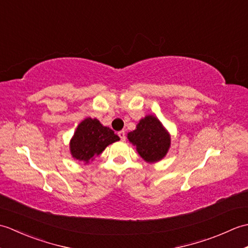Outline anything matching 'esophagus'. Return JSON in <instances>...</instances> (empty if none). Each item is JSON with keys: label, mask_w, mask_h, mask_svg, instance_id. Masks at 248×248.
Segmentation results:
<instances>
[{"label": "esophagus", "mask_w": 248, "mask_h": 248, "mask_svg": "<svg viewBox=\"0 0 248 248\" xmlns=\"http://www.w3.org/2000/svg\"><path fill=\"white\" fill-rule=\"evenodd\" d=\"M118 136H119L121 140H125V132H124V131H119Z\"/></svg>", "instance_id": "obj_1"}]
</instances>
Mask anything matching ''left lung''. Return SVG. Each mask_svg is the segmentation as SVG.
Returning a JSON list of instances; mask_svg holds the SVG:
<instances>
[{"label":"left lung","instance_id":"obj_1","mask_svg":"<svg viewBox=\"0 0 248 248\" xmlns=\"http://www.w3.org/2000/svg\"><path fill=\"white\" fill-rule=\"evenodd\" d=\"M129 140L136 146L140 155L147 162L162 160L170 146V136L155 116H146L136 129L128 134Z\"/></svg>","mask_w":248,"mask_h":248}]
</instances>
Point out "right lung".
Returning a JSON list of instances; mask_svg holds the SVG:
<instances>
[{"label": "right lung", "mask_w": 248, "mask_h": 248, "mask_svg": "<svg viewBox=\"0 0 248 248\" xmlns=\"http://www.w3.org/2000/svg\"><path fill=\"white\" fill-rule=\"evenodd\" d=\"M119 140L112 129L103 127L99 120L86 118L78 125L70 143V151L75 159L88 163L107 146Z\"/></svg>", "instance_id": "right-lung-1"}]
</instances>
